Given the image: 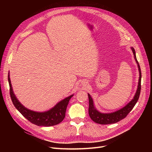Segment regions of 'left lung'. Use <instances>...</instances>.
Returning a JSON list of instances; mask_svg holds the SVG:
<instances>
[{"mask_svg":"<svg viewBox=\"0 0 152 152\" xmlns=\"http://www.w3.org/2000/svg\"><path fill=\"white\" fill-rule=\"evenodd\" d=\"M131 49L134 53V58L137 63L139 71V83H138V87H137L136 93H135L133 99L128 103V104L126 105L123 108L111 113H102L99 112V111H97L94 105L93 100L91 96L88 94L89 102V115L92 120L95 123L100 124H109L116 123L119 121H121L123 119L126 118L127 115L130 113V111L132 110L134 107L135 105V104H136L137 102L138 101V99L140 96V90H141V77H142L141 69L139 66V62L137 60L135 50L133 47H131Z\"/></svg>","mask_w":152,"mask_h":152,"instance_id":"8db88e82","label":"left lung"}]
</instances>
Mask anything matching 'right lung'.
I'll return each instance as SVG.
<instances>
[{
	"label": "right lung",
	"instance_id": "right-lung-1",
	"mask_svg": "<svg viewBox=\"0 0 152 152\" xmlns=\"http://www.w3.org/2000/svg\"><path fill=\"white\" fill-rule=\"evenodd\" d=\"M8 80L10 86V97L14 106L31 123L39 126H52L59 124L65 118L69 101L73 95L62 100L49 111L45 112H36L25 108L15 97L12 89L9 73L8 75Z\"/></svg>",
	"mask_w": 152,
	"mask_h": 152
}]
</instances>
